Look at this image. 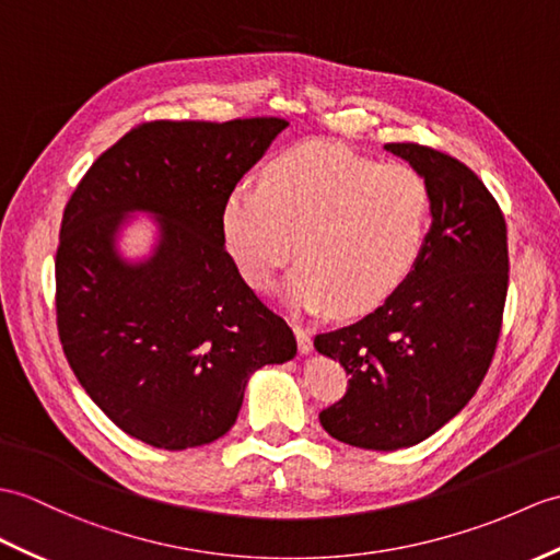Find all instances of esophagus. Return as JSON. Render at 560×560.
Listing matches in <instances>:
<instances>
[{
    "label": "esophagus",
    "mask_w": 560,
    "mask_h": 560,
    "mask_svg": "<svg viewBox=\"0 0 560 560\" xmlns=\"http://www.w3.org/2000/svg\"><path fill=\"white\" fill-rule=\"evenodd\" d=\"M293 331H295V339H298V348H301V353H310V350H312V334L307 329H303L298 322H293Z\"/></svg>",
    "instance_id": "1"
}]
</instances>
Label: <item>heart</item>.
I'll list each match as a JSON object with an SVG mask.
<instances>
[{
	"mask_svg": "<svg viewBox=\"0 0 560 560\" xmlns=\"http://www.w3.org/2000/svg\"><path fill=\"white\" fill-rule=\"evenodd\" d=\"M432 192L406 164H376L339 142L281 152L259 188L231 190L221 212L243 279L265 291L291 259L285 298L298 310L355 317L380 307L424 250Z\"/></svg>",
	"mask_w": 560,
	"mask_h": 560,
	"instance_id": "1",
	"label": "heart"
}]
</instances>
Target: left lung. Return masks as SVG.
Segmentation results:
<instances>
[{"label":"left lung","mask_w":560,"mask_h":560,"mask_svg":"<svg viewBox=\"0 0 560 560\" xmlns=\"http://www.w3.org/2000/svg\"><path fill=\"white\" fill-rule=\"evenodd\" d=\"M432 192V229L410 277L372 315L317 334L319 353L350 374L319 412L343 444H420L470 402L497 353L509 293V231L470 166L418 142H388Z\"/></svg>","instance_id":"obj_1"}]
</instances>
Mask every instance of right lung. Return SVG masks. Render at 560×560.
I'll use <instances>...</instances> for the list:
<instances>
[{"label": "right lung", "mask_w": 560, "mask_h": 560, "mask_svg": "<svg viewBox=\"0 0 560 560\" xmlns=\"http://www.w3.org/2000/svg\"><path fill=\"white\" fill-rule=\"evenodd\" d=\"M289 121L277 116L145 121L102 152L63 207L57 329L107 418L154 448L212 444L238 418L248 376L295 355L224 248L221 212ZM131 209L164 215L145 266L121 264L113 231Z\"/></svg>", "instance_id": "add662e5"}]
</instances>
